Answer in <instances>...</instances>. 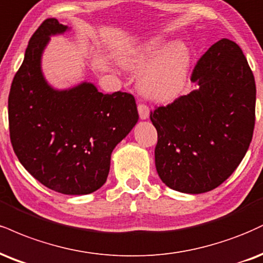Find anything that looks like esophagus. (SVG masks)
Here are the masks:
<instances>
[{
	"instance_id": "34e87169",
	"label": "esophagus",
	"mask_w": 263,
	"mask_h": 263,
	"mask_svg": "<svg viewBox=\"0 0 263 263\" xmlns=\"http://www.w3.org/2000/svg\"><path fill=\"white\" fill-rule=\"evenodd\" d=\"M138 114H140V118L142 120H145L149 118V107H148L145 104L140 103L138 104Z\"/></svg>"
}]
</instances>
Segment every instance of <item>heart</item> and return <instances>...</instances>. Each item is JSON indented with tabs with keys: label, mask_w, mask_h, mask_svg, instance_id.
<instances>
[{
	"label": "heart",
	"mask_w": 263,
	"mask_h": 263,
	"mask_svg": "<svg viewBox=\"0 0 263 263\" xmlns=\"http://www.w3.org/2000/svg\"><path fill=\"white\" fill-rule=\"evenodd\" d=\"M162 35H152L135 44L122 55L127 68L142 69L137 78L141 94L151 100L170 101L181 94L187 82L191 53L182 41L165 46Z\"/></svg>",
	"instance_id": "obj_1"
}]
</instances>
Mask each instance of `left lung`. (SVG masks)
Instances as JSON below:
<instances>
[{"mask_svg":"<svg viewBox=\"0 0 263 263\" xmlns=\"http://www.w3.org/2000/svg\"><path fill=\"white\" fill-rule=\"evenodd\" d=\"M197 89L151 111L154 151L167 187L203 194L218 187L241 163L255 127L256 85L238 44L222 39L196 63Z\"/></svg>","mask_w":263,"mask_h":263,"instance_id":"left-lung-1","label":"left lung"}]
</instances>
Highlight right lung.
<instances>
[{"mask_svg": "<svg viewBox=\"0 0 263 263\" xmlns=\"http://www.w3.org/2000/svg\"><path fill=\"white\" fill-rule=\"evenodd\" d=\"M67 25L44 21L30 37L8 97L9 136L22 165L46 187L87 195L104 185L110 158L138 121L132 94H103L91 83L56 90L41 72L50 35Z\"/></svg>", "mask_w": 263, "mask_h": 263, "instance_id": "obj_1", "label": "right lung"}]
</instances>
